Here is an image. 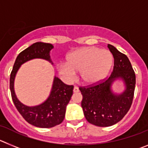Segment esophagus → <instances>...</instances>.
<instances>
[{"instance_id": "34e87169", "label": "esophagus", "mask_w": 148, "mask_h": 148, "mask_svg": "<svg viewBox=\"0 0 148 148\" xmlns=\"http://www.w3.org/2000/svg\"><path fill=\"white\" fill-rule=\"evenodd\" d=\"M73 92H79V89H78V87H74V88H73Z\"/></svg>"}]
</instances>
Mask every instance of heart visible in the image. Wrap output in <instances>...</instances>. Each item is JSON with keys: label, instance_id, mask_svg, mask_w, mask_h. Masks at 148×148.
<instances>
[{"label": "heart", "instance_id": "obj_1", "mask_svg": "<svg viewBox=\"0 0 148 148\" xmlns=\"http://www.w3.org/2000/svg\"><path fill=\"white\" fill-rule=\"evenodd\" d=\"M110 52L96 47L78 49L69 54L66 63H60L58 72L68 80L73 79L79 72V78L87 85L95 84L107 76L113 64Z\"/></svg>", "mask_w": 148, "mask_h": 148}]
</instances>
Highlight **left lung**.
Segmentation results:
<instances>
[{"instance_id":"obj_1","label":"left lung","mask_w":148,"mask_h":148,"mask_svg":"<svg viewBox=\"0 0 148 148\" xmlns=\"http://www.w3.org/2000/svg\"><path fill=\"white\" fill-rule=\"evenodd\" d=\"M114 58L110 76L97 85L80 87L83 99L82 108L89 123L99 127H109L121 121L130 110L136 85V75L125 54L108 44ZM122 80L125 90L120 94L112 89L116 80Z\"/></svg>"}]
</instances>
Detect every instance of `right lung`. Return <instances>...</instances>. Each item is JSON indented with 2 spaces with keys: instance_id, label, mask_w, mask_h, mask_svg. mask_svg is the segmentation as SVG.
I'll return each instance as SVG.
<instances>
[{
  "instance_id": "add662e5",
  "label": "right lung",
  "mask_w": 148,
  "mask_h": 148,
  "mask_svg": "<svg viewBox=\"0 0 148 148\" xmlns=\"http://www.w3.org/2000/svg\"><path fill=\"white\" fill-rule=\"evenodd\" d=\"M53 47V44L44 42L32 44L18 55L10 75V87L14 104L27 122L38 127L50 128L62 122L66 113V107L73 95V86L66 85L58 77L55 76L47 99L38 105L29 107L21 102L17 98L14 87L15 78L21 66L30 60L41 58L53 64L49 55Z\"/></svg>"
}]
</instances>
